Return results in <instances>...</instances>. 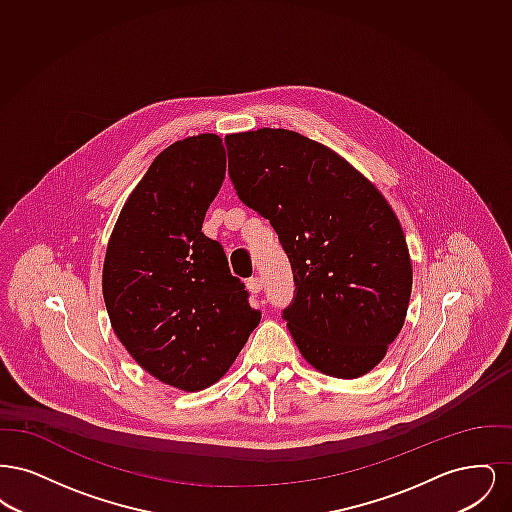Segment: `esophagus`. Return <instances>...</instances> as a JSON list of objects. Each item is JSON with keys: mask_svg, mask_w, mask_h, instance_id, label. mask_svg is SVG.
Masks as SVG:
<instances>
[{"mask_svg": "<svg viewBox=\"0 0 512 512\" xmlns=\"http://www.w3.org/2000/svg\"><path fill=\"white\" fill-rule=\"evenodd\" d=\"M245 288L251 293H259L263 290V282H261V278L251 276V278L245 282Z\"/></svg>", "mask_w": 512, "mask_h": 512, "instance_id": "esophagus-1", "label": "esophagus"}]
</instances>
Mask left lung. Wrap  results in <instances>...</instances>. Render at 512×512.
<instances>
[{
  "instance_id": "left-lung-1",
  "label": "left lung",
  "mask_w": 512,
  "mask_h": 512,
  "mask_svg": "<svg viewBox=\"0 0 512 512\" xmlns=\"http://www.w3.org/2000/svg\"><path fill=\"white\" fill-rule=\"evenodd\" d=\"M228 174L265 217L292 265L282 311L301 355L353 380L378 365L403 328L413 267L388 201L343 157L284 128L228 134Z\"/></svg>"
}]
</instances>
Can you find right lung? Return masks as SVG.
Segmentation results:
<instances>
[{
  "label": "right lung",
  "mask_w": 512,
  "mask_h": 512,
  "mask_svg": "<svg viewBox=\"0 0 512 512\" xmlns=\"http://www.w3.org/2000/svg\"><path fill=\"white\" fill-rule=\"evenodd\" d=\"M224 172L215 134L161 151L124 203L103 265L117 338L151 376L184 391L224 376L261 320L222 245L201 232Z\"/></svg>",
  "instance_id": "1"
}]
</instances>
